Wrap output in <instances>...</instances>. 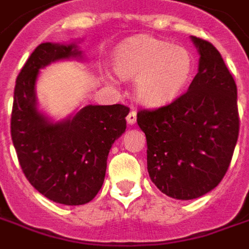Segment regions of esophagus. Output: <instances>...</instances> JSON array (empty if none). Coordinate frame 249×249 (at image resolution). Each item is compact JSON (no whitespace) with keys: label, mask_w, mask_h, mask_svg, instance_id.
Wrapping results in <instances>:
<instances>
[{"label":"esophagus","mask_w":249,"mask_h":249,"mask_svg":"<svg viewBox=\"0 0 249 249\" xmlns=\"http://www.w3.org/2000/svg\"><path fill=\"white\" fill-rule=\"evenodd\" d=\"M126 121L129 125H133L136 123V110H130L129 114L126 116Z\"/></svg>","instance_id":"obj_1"}]
</instances>
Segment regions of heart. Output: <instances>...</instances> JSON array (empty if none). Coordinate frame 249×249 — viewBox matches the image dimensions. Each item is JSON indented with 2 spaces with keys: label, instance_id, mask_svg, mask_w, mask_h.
<instances>
[{
  "label": "heart",
  "instance_id": "1",
  "mask_svg": "<svg viewBox=\"0 0 249 249\" xmlns=\"http://www.w3.org/2000/svg\"><path fill=\"white\" fill-rule=\"evenodd\" d=\"M114 66L121 78H137V100L149 107H161L173 102L185 90L194 63L183 47L154 37H139L120 48Z\"/></svg>",
  "mask_w": 249,
  "mask_h": 249
}]
</instances>
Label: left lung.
<instances>
[{"label":"left lung","instance_id":"obj_1","mask_svg":"<svg viewBox=\"0 0 249 249\" xmlns=\"http://www.w3.org/2000/svg\"><path fill=\"white\" fill-rule=\"evenodd\" d=\"M199 53L189 90L159 109L137 113L147 137V168L175 199L202 197L221 182L239 137L237 88L212 43L191 36Z\"/></svg>","mask_w":249,"mask_h":249}]
</instances>
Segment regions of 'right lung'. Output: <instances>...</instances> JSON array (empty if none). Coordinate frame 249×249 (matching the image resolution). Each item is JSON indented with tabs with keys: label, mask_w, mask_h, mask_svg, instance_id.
<instances>
[{
	"label": "right lung",
	"mask_w": 249,
	"mask_h": 249,
	"mask_svg": "<svg viewBox=\"0 0 249 249\" xmlns=\"http://www.w3.org/2000/svg\"><path fill=\"white\" fill-rule=\"evenodd\" d=\"M75 43H41L16 79L10 133L24 175L56 203L83 205L100 191L113 142L126 129L124 105H88L52 123L37 110L36 81L52 62L81 58Z\"/></svg>",
	"instance_id": "add662e5"
}]
</instances>
